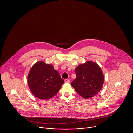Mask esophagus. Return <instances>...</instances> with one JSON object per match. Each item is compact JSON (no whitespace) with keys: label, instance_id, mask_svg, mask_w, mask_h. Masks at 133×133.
Masks as SVG:
<instances>
[{"label":"esophagus","instance_id":"obj_1","mask_svg":"<svg viewBox=\"0 0 133 133\" xmlns=\"http://www.w3.org/2000/svg\"><path fill=\"white\" fill-rule=\"evenodd\" d=\"M65 82L66 83H70V80L69 79H65Z\"/></svg>","mask_w":133,"mask_h":133}]
</instances>
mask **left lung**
<instances>
[{"label": "left lung", "mask_w": 133, "mask_h": 133, "mask_svg": "<svg viewBox=\"0 0 133 133\" xmlns=\"http://www.w3.org/2000/svg\"><path fill=\"white\" fill-rule=\"evenodd\" d=\"M76 78L71 86L84 98L88 99L98 94L104 83V75L100 67L93 62L87 61L75 70Z\"/></svg>", "instance_id": "left-lung-1"}]
</instances>
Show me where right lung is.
<instances>
[{
    "label": "right lung",
    "mask_w": 133,
    "mask_h": 133,
    "mask_svg": "<svg viewBox=\"0 0 133 133\" xmlns=\"http://www.w3.org/2000/svg\"><path fill=\"white\" fill-rule=\"evenodd\" d=\"M27 81L32 93L42 100H48L56 95L64 83L53 65L43 61L32 66Z\"/></svg>",
    "instance_id": "obj_1"
}]
</instances>
